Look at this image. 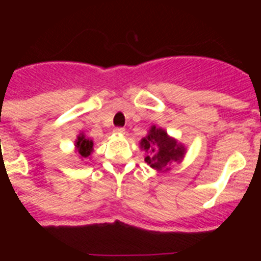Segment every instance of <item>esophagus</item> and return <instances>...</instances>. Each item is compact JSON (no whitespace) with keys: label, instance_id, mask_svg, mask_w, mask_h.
<instances>
[{"label":"esophagus","instance_id":"obj_1","mask_svg":"<svg viewBox=\"0 0 261 261\" xmlns=\"http://www.w3.org/2000/svg\"><path fill=\"white\" fill-rule=\"evenodd\" d=\"M114 132L116 133V135H124V133H125V129H124V128H115Z\"/></svg>","mask_w":261,"mask_h":261}]
</instances>
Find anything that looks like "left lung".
Returning a JSON list of instances; mask_svg holds the SVG:
<instances>
[{
	"instance_id": "1",
	"label": "left lung",
	"mask_w": 261,
	"mask_h": 261,
	"mask_svg": "<svg viewBox=\"0 0 261 261\" xmlns=\"http://www.w3.org/2000/svg\"><path fill=\"white\" fill-rule=\"evenodd\" d=\"M146 151L145 162L156 171H166L172 162H181L186 154V147L170 137L165 129L153 125L140 142Z\"/></svg>"
}]
</instances>
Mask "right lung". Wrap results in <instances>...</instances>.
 <instances>
[{"instance_id": "right-lung-1", "label": "right lung", "mask_w": 261, "mask_h": 261, "mask_svg": "<svg viewBox=\"0 0 261 261\" xmlns=\"http://www.w3.org/2000/svg\"><path fill=\"white\" fill-rule=\"evenodd\" d=\"M93 146L94 142L91 140H89V138H86V136L84 133H81L77 137V140H75V150L80 154V158L82 161H85V159L91 155V153L94 150Z\"/></svg>"}]
</instances>
